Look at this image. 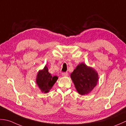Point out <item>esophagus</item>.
I'll return each instance as SVG.
<instances>
[{
	"label": "esophagus",
	"instance_id": "34e87169",
	"mask_svg": "<svg viewBox=\"0 0 126 126\" xmlns=\"http://www.w3.org/2000/svg\"><path fill=\"white\" fill-rule=\"evenodd\" d=\"M62 76H65V77H67V76H68V73L67 72H63V73H62Z\"/></svg>",
	"mask_w": 126,
	"mask_h": 126
}]
</instances>
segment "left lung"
<instances>
[{
	"mask_svg": "<svg viewBox=\"0 0 126 126\" xmlns=\"http://www.w3.org/2000/svg\"><path fill=\"white\" fill-rule=\"evenodd\" d=\"M71 78L78 93L85 95L90 93L95 88L99 77L98 73L94 68L82 63L71 74Z\"/></svg>",
	"mask_w": 126,
	"mask_h": 126,
	"instance_id": "left-lung-1",
	"label": "left lung"
}]
</instances>
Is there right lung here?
<instances>
[{
    "mask_svg": "<svg viewBox=\"0 0 126 126\" xmlns=\"http://www.w3.org/2000/svg\"><path fill=\"white\" fill-rule=\"evenodd\" d=\"M57 76H52L48 72V68L45 66L43 69L38 72L36 79V83L41 91L43 93H48L52 88L54 84L58 80Z\"/></svg>",
    "mask_w": 126,
    "mask_h": 126,
    "instance_id": "add662e5",
    "label": "right lung"
}]
</instances>
